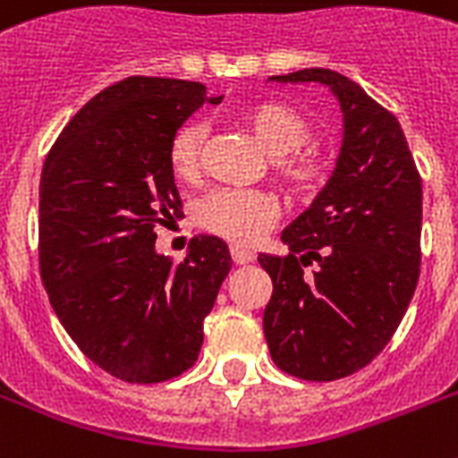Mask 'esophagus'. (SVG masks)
Returning a JSON list of instances; mask_svg holds the SVG:
<instances>
[{"label":"esophagus","instance_id":"34e87169","mask_svg":"<svg viewBox=\"0 0 458 458\" xmlns=\"http://www.w3.org/2000/svg\"><path fill=\"white\" fill-rule=\"evenodd\" d=\"M230 254H233V261L240 266L251 264V261H254V251L242 247V244H233V247H230Z\"/></svg>","mask_w":458,"mask_h":458}]
</instances>
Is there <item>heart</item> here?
Segmentation results:
<instances>
[{
    "label": "heart",
    "mask_w": 458,
    "mask_h": 458,
    "mask_svg": "<svg viewBox=\"0 0 458 458\" xmlns=\"http://www.w3.org/2000/svg\"><path fill=\"white\" fill-rule=\"evenodd\" d=\"M240 121L271 157L280 185L294 197H309L327 178V157L311 140V123L300 109L276 99H259L240 111ZM201 123H182L168 145V165L182 182H192L201 168ZM278 218V204L264 192L218 190L201 204L199 223L208 233L235 242H254Z\"/></svg>",
    "instance_id": "obj_1"
}]
</instances>
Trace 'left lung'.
<instances>
[{"mask_svg": "<svg viewBox=\"0 0 458 458\" xmlns=\"http://www.w3.org/2000/svg\"><path fill=\"white\" fill-rule=\"evenodd\" d=\"M271 81L326 85L342 109L333 175L280 235L290 254H259L273 280L264 311L273 363L327 383L373 361L404 318L419 283L423 187L399 121L361 85L330 68Z\"/></svg>", "mask_w": 458, "mask_h": 458, "instance_id": "left-lung-1", "label": "left lung"}]
</instances>
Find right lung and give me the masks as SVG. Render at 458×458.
Instances as JSON below:
<instances>
[{"label":"right lung","mask_w":458,"mask_h":458,"mask_svg":"<svg viewBox=\"0 0 458 458\" xmlns=\"http://www.w3.org/2000/svg\"><path fill=\"white\" fill-rule=\"evenodd\" d=\"M207 97L199 82L132 75L102 89L64 128L39 180V271L81 352L125 383H164L199 356L204 318L233 268L221 237L185 261L157 251L180 216L168 145Z\"/></svg>","instance_id":"obj_1"}]
</instances>
